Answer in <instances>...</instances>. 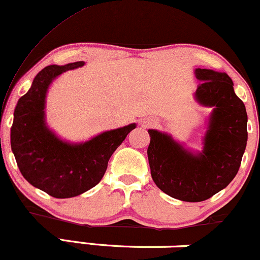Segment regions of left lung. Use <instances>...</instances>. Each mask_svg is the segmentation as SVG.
<instances>
[{
    "mask_svg": "<svg viewBox=\"0 0 260 260\" xmlns=\"http://www.w3.org/2000/svg\"><path fill=\"white\" fill-rule=\"evenodd\" d=\"M196 100L213 107L203 150L192 153L168 133L149 129L150 174L164 193L183 202H203L229 186L246 150L247 112L226 73L197 68Z\"/></svg>",
    "mask_w": 260,
    "mask_h": 260,
    "instance_id": "left-lung-1",
    "label": "left lung"
}]
</instances>
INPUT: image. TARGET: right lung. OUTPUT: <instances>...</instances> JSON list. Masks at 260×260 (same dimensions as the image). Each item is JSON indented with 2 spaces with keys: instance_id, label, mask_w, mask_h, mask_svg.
<instances>
[{
  "instance_id": "right-lung-1",
  "label": "right lung",
  "mask_w": 260,
  "mask_h": 260,
  "mask_svg": "<svg viewBox=\"0 0 260 260\" xmlns=\"http://www.w3.org/2000/svg\"><path fill=\"white\" fill-rule=\"evenodd\" d=\"M84 66L51 64L37 74L14 109L11 147L20 174L31 186L55 198H72L95 187L105 175L110 157L136 123L107 131L84 143L59 139L45 121L49 86L59 74Z\"/></svg>"
}]
</instances>
